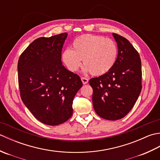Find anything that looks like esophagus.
<instances>
[{
	"instance_id": "esophagus-1",
	"label": "esophagus",
	"mask_w": 160,
	"mask_h": 160,
	"mask_svg": "<svg viewBox=\"0 0 160 160\" xmlns=\"http://www.w3.org/2000/svg\"><path fill=\"white\" fill-rule=\"evenodd\" d=\"M81 80H82V82L84 84H86L88 83V82H89V80L87 79V78H84V77H82L81 78Z\"/></svg>"
}]
</instances>
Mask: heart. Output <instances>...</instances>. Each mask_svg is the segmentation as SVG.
Returning a JSON list of instances; mask_svg holds the SVG:
<instances>
[{
    "label": "heart",
    "instance_id": "b5f03b06",
    "mask_svg": "<svg viewBox=\"0 0 160 160\" xmlns=\"http://www.w3.org/2000/svg\"><path fill=\"white\" fill-rule=\"evenodd\" d=\"M118 47L109 38L92 34H85L73 40L71 49L62 53V61L72 72L79 69L83 63V71L100 76L109 71L116 61Z\"/></svg>",
    "mask_w": 160,
    "mask_h": 160
}]
</instances>
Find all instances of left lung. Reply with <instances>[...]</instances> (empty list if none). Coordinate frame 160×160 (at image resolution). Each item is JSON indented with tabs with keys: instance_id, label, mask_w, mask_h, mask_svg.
I'll return each mask as SVG.
<instances>
[{
	"instance_id": "left-lung-1",
	"label": "left lung",
	"mask_w": 160,
	"mask_h": 160,
	"mask_svg": "<svg viewBox=\"0 0 160 160\" xmlns=\"http://www.w3.org/2000/svg\"><path fill=\"white\" fill-rule=\"evenodd\" d=\"M118 57L113 68L98 78H91L95 111L105 120L124 118L136 102L142 90V66L138 52L130 42L116 33Z\"/></svg>"
}]
</instances>
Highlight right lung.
<instances>
[{
  "label": "right lung",
  "instance_id": "add662e5",
  "mask_svg": "<svg viewBox=\"0 0 160 160\" xmlns=\"http://www.w3.org/2000/svg\"><path fill=\"white\" fill-rule=\"evenodd\" d=\"M67 33L36 39L20 56L18 84L24 104L37 120L50 126L67 121L73 98L82 83L62 65L61 52Z\"/></svg>",
  "mask_w": 160,
  "mask_h": 160
}]
</instances>
